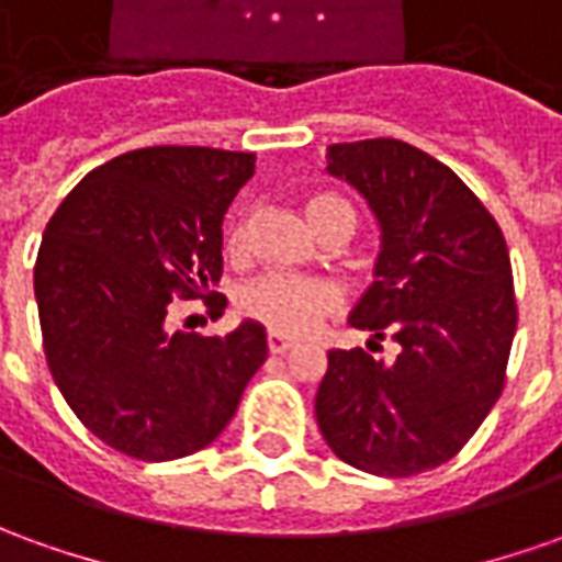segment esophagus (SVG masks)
Here are the masks:
<instances>
[{"label": "esophagus", "instance_id": "1", "mask_svg": "<svg viewBox=\"0 0 562 562\" xmlns=\"http://www.w3.org/2000/svg\"><path fill=\"white\" fill-rule=\"evenodd\" d=\"M266 346H269L272 355H288L290 348L296 346V342L288 339V336H281V333H269V336H266Z\"/></svg>", "mask_w": 562, "mask_h": 562}]
</instances>
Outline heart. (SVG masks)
I'll return each instance as SVG.
<instances>
[{
    "instance_id": "obj_1",
    "label": "heart",
    "mask_w": 562,
    "mask_h": 562,
    "mask_svg": "<svg viewBox=\"0 0 562 562\" xmlns=\"http://www.w3.org/2000/svg\"><path fill=\"white\" fill-rule=\"evenodd\" d=\"M305 211L318 232L336 220L351 216L346 204L330 195H315L305 201ZM250 244V216H238L226 235V250L232 257H244ZM238 308L241 315L254 318L272 333L300 336L318 327L321 321L339 308V290L324 278H303V274H262L247 281L238 290Z\"/></svg>"
}]
</instances>
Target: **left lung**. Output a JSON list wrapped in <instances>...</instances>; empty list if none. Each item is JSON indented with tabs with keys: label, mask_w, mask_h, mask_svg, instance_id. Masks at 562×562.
Instances as JSON below:
<instances>
[{
	"label": "left lung",
	"mask_w": 562,
	"mask_h": 562,
	"mask_svg": "<svg viewBox=\"0 0 562 562\" xmlns=\"http://www.w3.org/2000/svg\"><path fill=\"white\" fill-rule=\"evenodd\" d=\"M327 173L367 199L382 254L348 318L376 342L327 351L318 428L351 468L413 477L450 462L505 389L517 330L508 244L447 165L404 140L333 143ZM382 338L398 346L394 362L375 355Z\"/></svg>",
	"instance_id": "obj_1"
}]
</instances>
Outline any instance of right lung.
Masks as SVG:
<instances>
[{
  "label": "right lung",
  "mask_w": 562,
  "mask_h": 562,
  "mask_svg": "<svg viewBox=\"0 0 562 562\" xmlns=\"http://www.w3.org/2000/svg\"><path fill=\"white\" fill-rule=\"evenodd\" d=\"M254 165L211 146L134 149L91 170L45 226L33 269L45 361L81 425L122 456L204 450L269 355L254 321L226 336L168 330L173 300L216 303L223 216Z\"/></svg>",
  "instance_id": "obj_1"
}]
</instances>
